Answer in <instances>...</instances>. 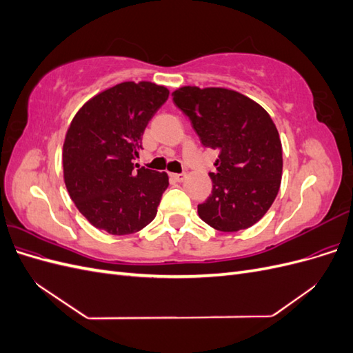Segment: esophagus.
I'll return each mask as SVG.
<instances>
[{"label":"esophagus","mask_w":353,"mask_h":353,"mask_svg":"<svg viewBox=\"0 0 353 353\" xmlns=\"http://www.w3.org/2000/svg\"><path fill=\"white\" fill-rule=\"evenodd\" d=\"M170 178L178 181V183H183V181L187 178L185 172H181V174H170Z\"/></svg>","instance_id":"34e87169"}]
</instances>
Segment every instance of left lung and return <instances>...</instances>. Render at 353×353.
I'll use <instances>...</instances> for the list:
<instances>
[{
  "mask_svg": "<svg viewBox=\"0 0 353 353\" xmlns=\"http://www.w3.org/2000/svg\"><path fill=\"white\" fill-rule=\"evenodd\" d=\"M174 103L201 144L218 150L212 194L197 208L210 227L234 232L258 222L279 194L283 150L279 131L258 103L225 88L184 87Z\"/></svg>",
  "mask_w": 353,
  "mask_h": 353,
  "instance_id": "obj_1",
  "label": "left lung"
}]
</instances>
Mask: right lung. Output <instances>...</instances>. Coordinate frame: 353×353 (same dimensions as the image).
I'll use <instances>...</instances> for the list:
<instances>
[{
	"mask_svg": "<svg viewBox=\"0 0 353 353\" xmlns=\"http://www.w3.org/2000/svg\"><path fill=\"white\" fill-rule=\"evenodd\" d=\"M169 97L152 82H122L95 95L73 117L63 145L69 196L94 227L113 236L150 223L169 185L165 172L132 160L143 134Z\"/></svg>",
	"mask_w": 353,
	"mask_h": 353,
	"instance_id": "right-lung-1",
	"label": "right lung"
}]
</instances>
